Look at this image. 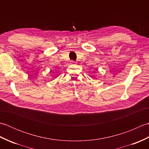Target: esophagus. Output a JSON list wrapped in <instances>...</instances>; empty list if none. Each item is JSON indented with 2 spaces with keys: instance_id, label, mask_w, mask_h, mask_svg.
<instances>
[{
  "instance_id": "obj_1",
  "label": "esophagus",
  "mask_w": 149,
  "mask_h": 149,
  "mask_svg": "<svg viewBox=\"0 0 149 149\" xmlns=\"http://www.w3.org/2000/svg\"><path fill=\"white\" fill-rule=\"evenodd\" d=\"M70 63L72 65H74V64H75V61H72L71 62H70Z\"/></svg>"
}]
</instances>
